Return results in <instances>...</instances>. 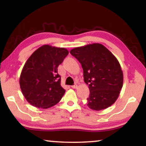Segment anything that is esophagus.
<instances>
[{"instance_id": "1", "label": "esophagus", "mask_w": 146, "mask_h": 146, "mask_svg": "<svg viewBox=\"0 0 146 146\" xmlns=\"http://www.w3.org/2000/svg\"><path fill=\"white\" fill-rule=\"evenodd\" d=\"M72 88H74V89H76L77 88H78V85L77 84H74V85L72 86Z\"/></svg>"}]
</instances>
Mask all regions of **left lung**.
Returning <instances> with one entry per match:
<instances>
[{
  "label": "left lung",
  "instance_id": "1",
  "mask_svg": "<svg viewBox=\"0 0 146 146\" xmlns=\"http://www.w3.org/2000/svg\"><path fill=\"white\" fill-rule=\"evenodd\" d=\"M70 54L81 64L84 80L89 86L86 105L93 110H102L116 101L123 86L121 66L104 46L93 43L72 49Z\"/></svg>",
  "mask_w": 146,
  "mask_h": 146
}]
</instances>
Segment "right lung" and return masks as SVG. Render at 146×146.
Segmentation results:
<instances>
[{
	"label": "right lung",
	"mask_w": 146,
	"mask_h": 146,
	"mask_svg": "<svg viewBox=\"0 0 146 146\" xmlns=\"http://www.w3.org/2000/svg\"><path fill=\"white\" fill-rule=\"evenodd\" d=\"M68 53L64 48L45 44L29 58L21 72L19 83L30 104L46 109L59 102L65 90L60 85L58 67Z\"/></svg>",
	"instance_id": "add662e5"
}]
</instances>
